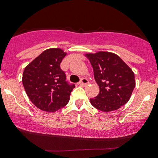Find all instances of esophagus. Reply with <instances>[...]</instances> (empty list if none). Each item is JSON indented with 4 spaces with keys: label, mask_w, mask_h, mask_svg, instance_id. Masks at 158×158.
<instances>
[{
    "label": "esophagus",
    "mask_w": 158,
    "mask_h": 158,
    "mask_svg": "<svg viewBox=\"0 0 158 158\" xmlns=\"http://www.w3.org/2000/svg\"><path fill=\"white\" fill-rule=\"evenodd\" d=\"M88 84H89V81L85 79V78H82L79 82V85H81V86H85V85H88Z\"/></svg>",
    "instance_id": "1"
}]
</instances>
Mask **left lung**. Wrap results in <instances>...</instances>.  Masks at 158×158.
<instances>
[{"label":"left lung","mask_w":158,"mask_h":158,"mask_svg":"<svg viewBox=\"0 0 158 158\" xmlns=\"http://www.w3.org/2000/svg\"><path fill=\"white\" fill-rule=\"evenodd\" d=\"M94 69L99 93L90 99L94 108L105 112L119 109L128 102L135 88V74L118 56L112 52L86 54Z\"/></svg>","instance_id":"8db88e82"}]
</instances>
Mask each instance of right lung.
<instances>
[{"label": "right lung", "instance_id": "obj_1", "mask_svg": "<svg viewBox=\"0 0 158 158\" xmlns=\"http://www.w3.org/2000/svg\"><path fill=\"white\" fill-rule=\"evenodd\" d=\"M66 54L60 48L48 49L23 70V88L30 101L39 109L54 112L69 102L75 85L66 81V74L60 68Z\"/></svg>", "mask_w": 158, "mask_h": 158}]
</instances>
